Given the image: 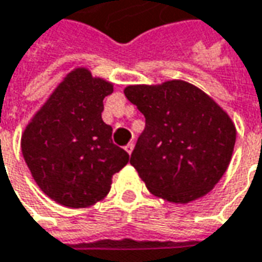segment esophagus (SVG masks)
Instances as JSON below:
<instances>
[{"instance_id": "34e87169", "label": "esophagus", "mask_w": 262, "mask_h": 262, "mask_svg": "<svg viewBox=\"0 0 262 262\" xmlns=\"http://www.w3.org/2000/svg\"><path fill=\"white\" fill-rule=\"evenodd\" d=\"M133 149H135V144H133V143H129V144H126V146H125V150L127 151V153H129V155H132Z\"/></svg>"}]
</instances>
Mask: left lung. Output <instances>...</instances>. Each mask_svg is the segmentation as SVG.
<instances>
[{
	"mask_svg": "<svg viewBox=\"0 0 262 262\" xmlns=\"http://www.w3.org/2000/svg\"><path fill=\"white\" fill-rule=\"evenodd\" d=\"M123 92L146 118L130 164L150 193L186 204L211 191L235 144L237 130L228 113L186 80L129 85Z\"/></svg>",
	"mask_w": 262,
	"mask_h": 262,
	"instance_id": "8db88e82",
	"label": "left lung"
}]
</instances>
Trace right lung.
I'll return each instance as SVG.
<instances>
[{
    "label": "right lung",
    "mask_w": 262,
    "mask_h": 262,
    "mask_svg": "<svg viewBox=\"0 0 262 262\" xmlns=\"http://www.w3.org/2000/svg\"><path fill=\"white\" fill-rule=\"evenodd\" d=\"M112 92V82L75 68L24 129V160L38 187L61 206L83 208L102 201L113 174L129 163L102 120L103 99Z\"/></svg>",
    "instance_id": "add662e5"
}]
</instances>
